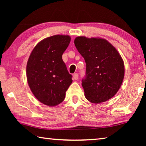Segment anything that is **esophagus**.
<instances>
[{
	"label": "esophagus",
	"mask_w": 146,
	"mask_h": 146,
	"mask_svg": "<svg viewBox=\"0 0 146 146\" xmlns=\"http://www.w3.org/2000/svg\"><path fill=\"white\" fill-rule=\"evenodd\" d=\"M73 79L75 80H77L78 78V73H74L73 75Z\"/></svg>",
	"instance_id": "esophagus-1"
}]
</instances>
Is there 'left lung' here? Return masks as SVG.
I'll return each instance as SVG.
<instances>
[{"mask_svg": "<svg viewBox=\"0 0 146 146\" xmlns=\"http://www.w3.org/2000/svg\"><path fill=\"white\" fill-rule=\"evenodd\" d=\"M74 43L86 65L85 78L82 80L86 98L100 104L112 98L124 78V63L119 52L101 38L78 36Z\"/></svg>", "mask_w": 146, "mask_h": 146, "instance_id": "obj_1", "label": "left lung"}]
</instances>
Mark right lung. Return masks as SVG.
I'll list each match as a JSON object with an SVG mask.
<instances>
[{
  "mask_svg": "<svg viewBox=\"0 0 146 146\" xmlns=\"http://www.w3.org/2000/svg\"><path fill=\"white\" fill-rule=\"evenodd\" d=\"M71 41L68 35H54L41 40L33 49L26 66L27 80L41 103L54 107L64 100L73 80L62 54Z\"/></svg>",
  "mask_w": 146,
  "mask_h": 146,
  "instance_id": "add662e5",
  "label": "right lung"
}]
</instances>
